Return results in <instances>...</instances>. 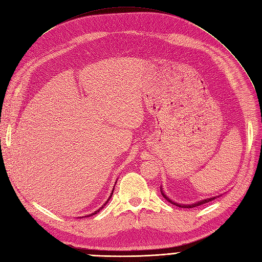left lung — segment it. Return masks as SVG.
<instances>
[{"mask_svg": "<svg viewBox=\"0 0 262 262\" xmlns=\"http://www.w3.org/2000/svg\"><path fill=\"white\" fill-rule=\"evenodd\" d=\"M161 193H162V195H163V197L164 198H166V201H168L169 203H171L172 205H175V206H177V207H180V208H194V207H197V206H199V205H203V204H206V203H209V202H211V201H213V199H215L216 197H220V196H222V195H220V196H214V197H210V198H206V199H203V201H199V202H196V203H194V204H191V205H184V204H178V203H176V202H172L171 199H169L167 196H166V194L163 192V189H162V186H161Z\"/></svg>", "mask_w": 262, "mask_h": 262, "instance_id": "1", "label": "left lung"}]
</instances>
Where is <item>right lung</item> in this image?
I'll return each instance as SVG.
<instances>
[{"label": "right lung", "mask_w": 262, "mask_h": 262, "mask_svg": "<svg viewBox=\"0 0 262 262\" xmlns=\"http://www.w3.org/2000/svg\"><path fill=\"white\" fill-rule=\"evenodd\" d=\"M116 182H117V181H116ZM113 192H114V188H113V190H112V193H111V195H110V197H108V199H107V201H106V202H105V203H104V204H103V205H102V207H101V208H100V209H98V210H96V211H95V212H94V213H92V214H89V215H86V216H85V217H87V216H92V215H95V214H97V213H98V212H99V211H100V210H102V208H104V206H105V205H106V204H107V203H108V201H110V199H111V197H112V194H113ZM81 217H83V216H81Z\"/></svg>", "instance_id": "1"}]
</instances>
